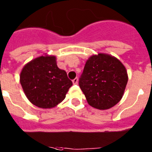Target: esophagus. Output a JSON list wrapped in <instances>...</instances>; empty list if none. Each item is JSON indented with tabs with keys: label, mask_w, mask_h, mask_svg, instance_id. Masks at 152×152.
<instances>
[{
	"label": "esophagus",
	"mask_w": 152,
	"mask_h": 152,
	"mask_svg": "<svg viewBox=\"0 0 152 152\" xmlns=\"http://www.w3.org/2000/svg\"><path fill=\"white\" fill-rule=\"evenodd\" d=\"M78 83V78H75L74 80H72V83L73 84H76Z\"/></svg>",
	"instance_id": "34e87169"
}]
</instances>
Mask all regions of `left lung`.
Returning a JSON list of instances; mask_svg holds the SVG:
<instances>
[{
    "label": "left lung",
    "instance_id": "8db88e82",
    "mask_svg": "<svg viewBox=\"0 0 152 152\" xmlns=\"http://www.w3.org/2000/svg\"><path fill=\"white\" fill-rule=\"evenodd\" d=\"M128 83L127 71L118 59L107 54L91 56L86 63L79 86L88 103L108 109L118 103Z\"/></svg>",
    "mask_w": 152,
    "mask_h": 152
}]
</instances>
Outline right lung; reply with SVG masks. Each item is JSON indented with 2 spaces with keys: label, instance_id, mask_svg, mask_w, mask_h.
I'll use <instances>...</instances> for the list:
<instances>
[{
  "label": "right lung",
  "instance_id": "obj_1",
  "mask_svg": "<svg viewBox=\"0 0 152 152\" xmlns=\"http://www.w3.org/2000/svg\"><path fill=\"white\" fill-rule=\"evenodd\" d=\"M20 81L30 102L43 109L53 108L61 102L72 85L53 56H41L27 63L21 71Z\"/></svg>",
  "mask_w": 152,
  "mask_h": 152
}]
</instances>
